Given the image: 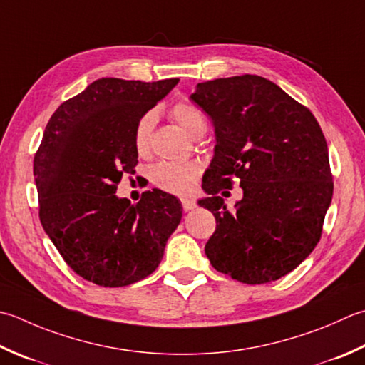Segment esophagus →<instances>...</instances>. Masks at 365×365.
<instances>
[{"label": "esophagus", "instance_id": "1", "mask_svg": "<svg viewBox=\"0 0 365 365\" xmlns=\"http://www.w3.org/2000/svg\"><path fill=\"white\" fill-rule=\"evenodd\" d=\"M182 207L185 212H190L192 209H196V202L192 199H182Z\"/></svg>", "mask_w": 365, "mask_h": 365}]
</instances>
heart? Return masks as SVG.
I'll use <instances>...</instances> for the list:
<instances>
[{"label":"heart","instance_id":"heart-1","mask_svg":"<svg viewBox=\"0 0 365 365\" xmlns=\"http://www.w3.org/2000/svg\"><path fill=\"white\" fill-rule=\"evenodd\" d=\"M170 117L180 125L191 138H202L207 131V120L202 110L188 101H178L170 107ZM156 115L153 110L144 112L138 118L133 131V145L139 156H148L152 150V135ZM201 166L197 163H158L150 173L156 188L173 195H188L195 188Z\"/></svg>","mask_w":365,"mask_h":365}]
</instances>
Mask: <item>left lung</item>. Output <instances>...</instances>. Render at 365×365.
Segmentation results:
<instances>
[{"label":"left lung","instance_id":"obj_1","mask_svg":"<svg viewBox=\"0 0 365 365\" xmlns=\"http://www.w3.org/2000/svg\"><path fill=\"white\" fill-rule=\"evenodd\" d=\"M191 99L209 113L217 134L202 182L212 197L199 201L217 220L207 258L237 282H275L323 234L334 191L324 134L309 107L259 76L197 83ZM234 178L245 197L227 211L217 195Z\"/></svg>","mask_w":365,"mask_h":365}]
</instances>
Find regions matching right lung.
<instances>
[{
	"mask_svg": "<svg viewBox=\"0 0 365 365\" xmlns=\"http://www.w3.org/2000/svg\"><path fill=\"white\" fill-rule=\"evenodd\" d=\"M103 77L53 112L34 155L39 220L64 262L104 288L150 275L163 259L182 205L160 190L138 204L118 199L123 174H134V125L175 87Z\"/></svg>",
	"mask_w": 365,
	"mask_h": 365,
	"instance_id": "obj_1",
	"label": "right lung"
}]
</instances>
